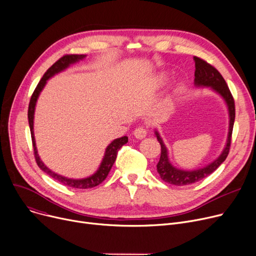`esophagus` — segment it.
Wrapping results in <instances>:
<instances>
[{"mask_svg": "<svg viewBox=\"0 0 256 256\" xmlns=\"http://www.w3.org/2000/svg\"><path fill=\"white\" fill-rule=\"evenodd\" d=\"M134 136H135L136 139H144L147 135V130L143 128V126H139L135 130H134Z\"/></svg>", "mask_w": 256, "mask_h": 256, "instance_id": "obj_1", "label": "esophagus"}]
</instances>
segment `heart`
Here are the masks:
<instances>
[{"label":"heart","instance_id":"obj_1","mask_svg":"<svg viewBox=\"0 0 256 256\" xmlns=\"http://www.w3.org/2000/svg\"><path fill=\"white\" fill-rule=\"evenodd\" d=\"M166 80H167V76L165 74H160L158 78V85H160V86L164 85L166 83ZM173 108H174V100H173V98H170L164 102V104L162 106V112L164 114H170L173 110Z\"/></svg>","mask_w":256,"mask_h":256}]
</instances>
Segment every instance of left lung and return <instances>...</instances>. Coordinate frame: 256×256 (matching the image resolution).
<instances>
[{
    "instance_id": "obj_1",
    "label": "left lung",
    "mask_w": 256,
    "mask_h": 256,
    "mask_svg": "<svg viewBox=\"0 0 256 256\" xmlns=\"http://www.w3.org/2000/svg\"><path fill=\"white\" fill-rule=\"evenodd\" d=\"M195 62V78L194 85L197 88H210L214 92H216L218 96L222 98L224 100L227 111L228 118H230V124H228V134L224 148L220 156L214 160L208 165L193 170H184L173 166L169 160V152L167 147L160 137L158 130H154V135L160 144V158L156 165L158 173L160 174V178L164 182L176 184V186H186L196 182H199L202 178L208 176L214 170H216L226 160L228 152H230V147L232 142V134L234 124L236 117V109H234V100L232 93L228 88L225 80L221 76V74L212 67L210 64L206 63L204 60L198 57H194Z\"/></svg>"
}]
</instances>
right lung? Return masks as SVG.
Segmentation results:
<instances>
[{
	"instance_id": "add662e5",
	"label": "right lung",
	"mask_w": 256,
	"mask_h": 256,
	"mask_svg": "<svg viewBox=\"0 0 256 256\" xmlns=\"http://www.w3.org/2000/svg\"><path fill=\"white\" fill-rule=\"evenodd\" d=\"M85 58H86V55H66V56H63L61 59H59L55 64H52L46 70V72L44 74L42 78L40 80V82L38 83L37 87L35 88L32 96H31V100L29 104V110H28V119H29V126H30L32 142H33V147H34V154H35V160H36V163H37L38 167L44 172L48 174V176L50 178H52L54 180H58L59 182L65 184V186L76 188V189H89V188L96 186L100 184H102L108 176V174H109V172L115 162L119 150L128 141V138L126 136L113 140L109 145L106 146L104 156L102 158V160L98 169L94 172L92 176L85 178L76 180V178H68L62 176H60V174L48 169L44 165L42 160H40V156L37 152L36 143H35V137H34V113H35V106H36L37 100L39 98V94L42 93V89L44 88L48 80H50L55 74L65 70L66 68H68L70 65H72L80 60H83Z\"/></svg>"
}]
</instances>
